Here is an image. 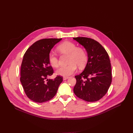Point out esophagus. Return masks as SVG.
Segmentation results:
<instances>
[{
	"label": "esophagus",
	"mask_w": 133,
	"mask_h": 133,
	"mask_svg": "<svg viewBox=\"0 0 133 133\" xmlns=\"http://www.w3.org/2000/svg\"><path fill=\"white\" fill-rule=\"evenodd\" d=\"M69 78V77H63V80H66Z\"/></svg>",
	"instance_id": "obj_1"
}]
</instances>
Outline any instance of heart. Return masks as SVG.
I'll use <instances>...</instances> for the list:
<instances>
[{"instance_id":"1","label":"heart","mask_w":133,"mask_h":133,"mask_svg":"<svg viewBox=\"0 0 133 133\" xmlns=\"http://www.w3.org/2000/svg\"><path fill=\"white\" fill-rule=\"evenodd\" d=\"M62 53L70 55L69 58V65L61 66L56 71V74L64 77H67L74 74L77 69V65L83 68L87 63L88 56L86 51L82 48L77 47L72 42L66 41L62 43L58 48ZM49 61L52 66L57 67L58 65V59L56 55L51 52L49 55Z\"/></svg>"}]
</instances>
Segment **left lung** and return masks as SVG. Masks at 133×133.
Here are the masks:
<instances>
[{
  "mask_svg": "<svg viewBox=\"0 0 133 133\" xmlns=\"http://www.w3.org/2000/svg\"><path fill=\"white\" fill-rule=\"evenodd\" d=\"M73 39L84 46L88 58L84 70L75 76L76 83L74 92L81 99L87 102H95L105 95L111 83L109 55L95 40L82 37Z\"/></svg>",
  "mask_w": 133,
  "mask_h": 133,
  "instance_id": "left-lung-1",
  "label": "left lung"
}]
</instances>
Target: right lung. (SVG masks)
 <instances>
[{"label":"right lung","mask_w":133,"mask_h":133,"mask_svg":"<svg viewBox=\"0 0 133 133\" xmlns=\"http://www.w3.org/2000/svg\"><path fill=\"white\" fill-rule=\"evenodd\" d=\"M61 40L45 38L38 41L24 55L20 80L26 96L34 102L43 103L52 99L63 81V77L59 76L54 79H46L54 73L49 61V54L55 44Z\"/></svg>","instance_id":"obj_1"}]
</instances>
